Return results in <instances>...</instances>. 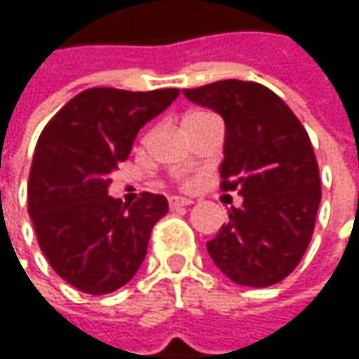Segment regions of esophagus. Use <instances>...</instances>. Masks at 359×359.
<instances>
[{"instance_id": "obj_1", "label": "esophagus", "mask_w": 359, "mask_h": 359, "mask_svg": "<svg viewBox=\"0 0 359 359\" xmlns=\"http://www.w3.org/2000/svg\"><path fill=\"white\" fill-rule=\"evenodd\" d=\"M193 201L191 199H184V197H170V208L172 210H179V208H184V205H191Z\"/></svg>"}]
</instances>
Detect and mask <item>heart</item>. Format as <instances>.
I'll list each match as a JSON object with an SVG mask.
<instances>
[{
	"instance_id": "1",
	"label": "heart",
	"mask_w": 359,
	"mask_h": 359,
	"mask_svg": "<svg viewBox=\"0 0 359 359\" xmlns=\"http://www.w3.org/2000/svg\"><path fill=\"white\" fill-rule=\"evenodd\" d=\"M199 114H201V111H193V114H189V116H187L184 120H189V118H195V116H199ZM180 184H182V187H187V184H189V180L182 179V180H180Z\"/></svg>"
}]
</instances>
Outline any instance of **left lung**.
Masks as SVG:
<instances>
[{"instance_id":"left-lung-1","label":"left lung","mask_w":359,"mask_h":359,"mask_svg":"<svg viewBox=\"0 0 359 359\" xmlns=\"http://www.w3.org/2000/svg\"><path fill=\"white\" fill-rule=\"evenodd\" d=\"M224 118L220 189L239 191L241 208L208 241L214 264L237 285L287 278L310 245L320 205V175L310 137L291 108L251 81H218L182 91Z\"/></svg>"}]
</instances>
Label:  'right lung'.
I'll return each instance as SVG.
<instances>
[{
	"mask_svg": "<svg viewBox=\"0 0 359 359\" xmlns=\"http://www.w3.org/2000/svg\"><path fill=\"white\" fill-rule=\"evenodd\" d=\"M179 89L93 87L72 97L43 128L29 175V214L49 266L72 287L106 295L139 270L151 229L168 212L164 195L126 205L108 195L111 175L141 126Z\"/></svg>",
	"mask_w": 359,
	"mask_h": 359,
	"instance_id": "obj_1",
	"label": "right lung"
}]
</instances>
